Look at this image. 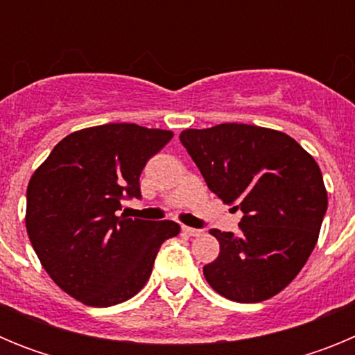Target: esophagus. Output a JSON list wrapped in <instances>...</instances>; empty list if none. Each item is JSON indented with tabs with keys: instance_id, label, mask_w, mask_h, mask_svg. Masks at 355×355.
<instances>
[{
	"instance_id": "1",
	"label": "esophagus",
	"mask_w": 355,
	"mask_h": 355,
	"mask_svg": "<svg viewBox=\"0 0 355 355\" xmlns=\"http://www.w3.org/2000/svg\"><path fill=\"white\" fill-rule=\"evenodd\" d=\"M183 231L187 234H190V236H199V234H202V231H200V229L188 227V225H183Z\"/></svg>"
}]
</instances>
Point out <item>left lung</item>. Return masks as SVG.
I'll return each mask as SVG.
<instances>
[{
  "instance_id": "left-lung-1",
  "label": "left lung",
  "mask_w": 355,
  "mask_h": 355,
  "mask_svg": "<svg viewBox=\"0 0 355 355\" xmlns=\"http://www.w3.org/2000/svg\"><path fill=\"white\" fill-rule=\"evenodd\" d=\"M180 139L209 190L243 211L238 234L209 231L220 254L202 268L206 281L234 302L270 299L297 277L318 241L327 211L318 163L283 131L252 124L184 130Z\"/></svg>"
}]
</instances>
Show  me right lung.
<instances>
[{
	"instance_id": "add662e5",
	"label": "right lung",
	"mask_w": 355,
	"mask_h": 355,
	"mask_svg": "<svg viewBox=\"0 0 355 355\" xmlns=\"http://www.w3.org/2000/svg\"><path fill=\"white\" fill-rule=\"evenodd\" d=\"M174 137L139 124H103L67 135L33 172L26 192V231L40 265L85 306L126 302L149 281L172 220L121 216V199L140 197L147 159Z\"/></svg>"
}]
</instances>
